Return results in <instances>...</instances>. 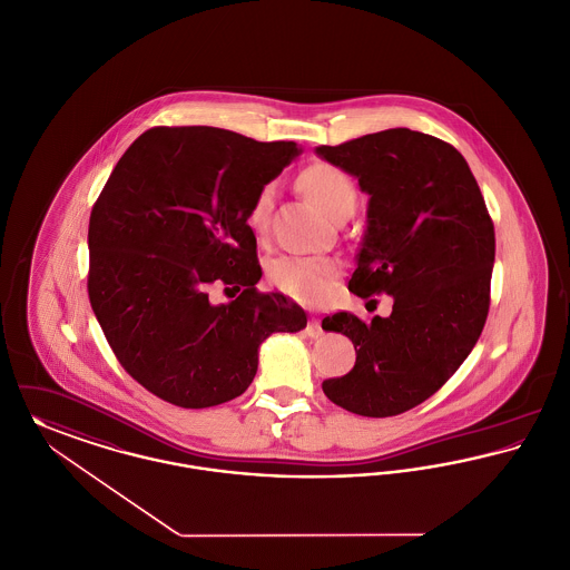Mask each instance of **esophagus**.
<instances>
[{
    "label": "esophagus",
    "instance_id": "1",
    "mask_svg": "<svg viewBox=\"0 0 570 570\" xmlns=\"http://www.w3.org/2000/svg\"><path fill=\"white\" fill-rule=\"evenodd\" d=\"M305 334L309 335V337H321V335H323L321 321H318V318H312V321L307 323V327H305Z\"/></svg>",
    "mask_w": 570,
    "mask_h": 570
}]
</instances>
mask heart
Wrapping results in <instances>:
<instances>
[{"label": "heart", "instance_id": "obj_1", "mask_svg": "<svg viewBox=\"0 0 570 570\" xmlns=\"http://www.w3.org/2000/svg\"><path fill=\"white\" fill-rule=\"evenodd\" d=\"M302 187L312 200L318 202L332 217L357 204V189L353 178L332 164H314L303 169ZM273 185H263L247 208V224L254 233L267 230L268 215L273 206ZM271 282L288 297L297 302H323L337 277V265L321 256H279L268 267Z\"/></svg>", "mask_w": 570, "mask_h": 570}]
</instances>
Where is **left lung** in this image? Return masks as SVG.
I'll return each mask as SVG.
<instances>
[{"instance_id":"1","label":"left lung","mask_w":570,"mask_h":570,"mask_svg":"<svg viewBox=\"0 0 570 570\" xmlns=\"http://www.w3.org/2000/svg\"><path fill=\"white\" fill-rule=\"evenodd\" d=\"M316 153L370 194L348 291L394 297L387 318L335 312L323 321L357 351L353 370L327 379L323 392L364 417L401 415L445 385L484 330L493 219L463 155L433 135L387 129Z\"/></svg>"}]
</instances>
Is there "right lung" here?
Here are the masks:
<instances>
[{"label":"right lung","instance_id":"right-lung-1","mask_svg":"<svg viewBox=\"0 0 570 570\" xmlns=\"http://www.w3.org/2000/svg\"><path fill=\"white\" fill-rule=\"evenodd\" d=\"M299 155L295 141L153 127L109 174L90 213L88 297L120 366L157 399L233 401L256 376L261 342L307 325L297 303L256 288L247 224L256 191ZM213 285L239 295L215 306Z\"/></svg>","mask_w":570,"mask_h":570}]
</instances>
